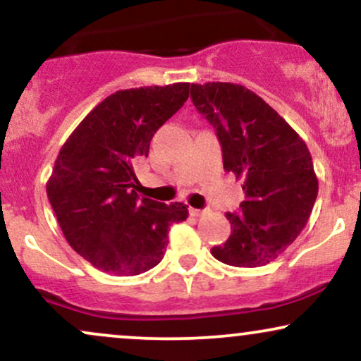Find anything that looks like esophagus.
<instances>
[{
    "mask_svg": "<svg viewBox=\"0 0 361 361\" xmlns=\"http://www.w3.org/2000/svg\"><path fill=\"white\" fill-rule=\"evenodd\" d=\"M190 214H192L193 217H200V215H204V210H200V209H192V207H190Z\"/></svg>",
    "mask_w": 361,
    "mask_h": 361,
    "instance_id": "34e87169",
    "label": "esophagus"
}]
</instances>
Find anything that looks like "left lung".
<instances>
[{"label": "left lung", "mask_w": 361, "mask_h": 361, "mask_svg": "<svg viewBox=\"0 0 361 361\" xmlns=\"http://www.w3.org/2000/svg\"><path fill=\"white\" fill-rule=\"evenodd\" d=\"M193 105L212 123L224 169L243 178L246 200L226 214L231 235L212 247L215 259L256 268L276 259L307 224L317 176L307 144L255 91L234 82L190 88Z\"/></svg>", "instance_id": "8db88e82"}]
</instances>
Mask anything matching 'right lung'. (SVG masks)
I'll use <instances>...</instances> for the list:
<instances>
[{
	"mask_svg": "<svg viewBox=\"0 0 361 361\" xmlns=\"http://www.w3.org/2000/svg\"><path fill=\"white\" fill-rule=\"evenodd\" d=\"M190 82L120 90L98 103L61 147L47 197L66 241L94 268L139 275L163 259L186 205L137 195L135 166L156 130L188 100Z\"/></svg>",
	"mask_w": 361,
	"mask_h": 361,
	"instance_id": "add662e5",
	"label": "right lung"
}]
</instances>
